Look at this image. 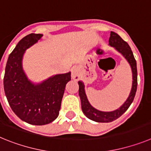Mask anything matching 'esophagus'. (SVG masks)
I'll return each mask as SVG.
<instances>
[{
	"label": "esophagus",
	"mask_w": 151,
	"mask_h": 151,
	"mask_svg": "<svg viewBox=\"0 0 151 151\" xmlns=\"http://www.w3.org/2000/svg\"><path fill=\"white\" fill-rule=\"evenodd\" d=\"M72 78L74 80H78L80 78V72L78 67H73L72 69Z\"/></svg>",
	"instance_id": "34e87169"
}]
</instances>
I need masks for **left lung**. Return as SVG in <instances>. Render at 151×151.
<instances>
[{"instance_id":"left-lung-1","label":"left lung","mask_w":151,"mask_h":151,"mask_svg":"<svg viewBox=\"0 0 151 151\" xmlns=\"http://www.w3.org/2000/svg\"><path fill=\"white\" fill-rule=\"evenodd\" d=\"M109 45L112 47H114L116 50L121 53L130 64L132 72V90L127 100L119 109L111 112H103L97 110L90 104L85 94V85L83 82L81 81L78 82V86H79L78 94H79L81 103H82V112L88 118L97 122H110L116 120L119 117H120L132 104L135 96L137 85H138L137 64H136V60L134 59L132 51L127 42L124 41L118 34L111 32L110 37L109 38Z\"/></svg>"}]
</instances>
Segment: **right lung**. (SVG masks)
Instances as JSON below:
<instances>
[{"label": "right lung", "mask_w": 151, "mask_h": 151, "mask_svg": "<svg viewBox=\"0 0 151 151\" xmlns=\"http://www.w3.org/2000/svg\"><path fill=\"white\" fill-rule=\"evenodd\" d=\"M42 36L32 33L19 41L8 57L4 78L5 95L12 110L22 121L35 125H46L57 118L66 85L71 80L70 72L37 85L28 79L22 69V57Z\"/></svg>", "instance_id": "obj_1"}]
</instances>
